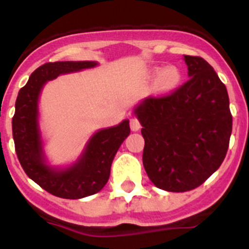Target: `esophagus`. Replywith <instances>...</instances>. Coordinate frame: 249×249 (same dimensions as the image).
<instances>
[{
  "label": "esophagus",
  "mask_w": 249,
  "mask_h": 249,
  "mask_svg": "<svg viewBox=\"0 0 249 249\" xmlns=\"http://www.w3.org/2000/svg\"><path fill=\"white\" fill-rule=\"evenodd\" d=\"M129 126H131V129L133 132H137V131H140V128H141V124H140V122H138V120L137 118H131V121H129Z\"/></svg>",
  "instance_id": "34e87169"
}]
</instances>
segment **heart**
Segmentation results:
<instances>
[{"instance_id": "heart-1", "label": "heart", "mask_w": 249, "mask_h": 249, "mask_svg": "<svg viewBox=\"0 0 249 249\" xmlns=\"http://www.w3.org/2000/svg\"><path fill=\"white\" fill-rule=\"evenodd\" d=\"M182 72L177 66H166V67H152L146 72L147 80H155L153 89L158 96H166L172 93L178 89L182 82Z\"/></svg>"}]
</instances>
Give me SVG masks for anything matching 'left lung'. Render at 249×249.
<instances>
[{
    "label": "left lung",
    "mask_w": 249,
    "mask_h": 249,
    "mask_svg": "<svg viewBox=\"0 0 249 249\" xmlns=\"http://www.w3.org/2000/svg\"><path fill=\"white\" fill-rule=\"evenodd\" d=\"M187 81L172 94L133 107L144 138L143 166L152 183L168 192L201 186L219 168L232 133L227 89L201 57L184 56Z\"/></svg>",
    "instance_id": "obj_1"
}]
</instances>
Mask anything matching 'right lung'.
<instances>
[{
    "label": "right lung",
    "instance_id": "right-lung-1",
    "mask_svg": "<svg viewBox=\"0 0 249 249\" xmlns=\"http://www.w3.org/2000/svg\"><path fill=\"white\" fill-rule=\"evenodd\" d=\"M96 66V61L45 63L31 74L17 96L12 135L19 163L32 181L61 198L78 199L100 192L108 181L114 156L131 132L129 120H123L116 126L94 132L71 164L50 163L39 126L38 102L43 87L58 76Z\"/></svg>",
    "mask_w": 249,
    "mask_h": 249
}]
</instances>
